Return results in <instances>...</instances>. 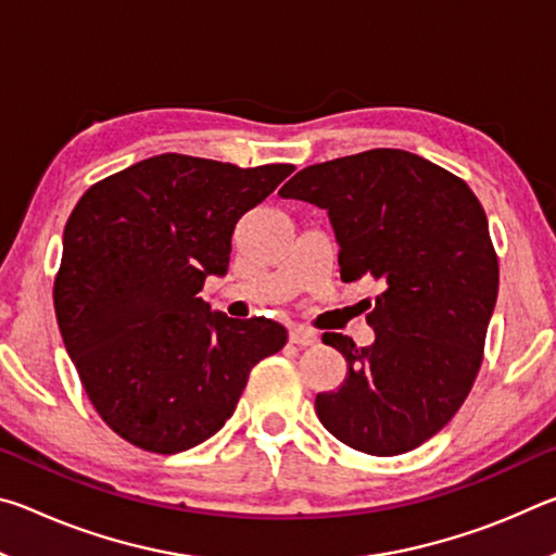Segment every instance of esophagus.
Here are the masks:
<instances>
[{
    "mask_svg": "<svg viewBox=\"0 0 556 556\" xmlns=\"http://www.w3.org/2000/svg\"><path fill=\"white\" fill-rule=\"evenodd\" d=\"M289 341L299 345V348H308V345L318 343V336L312 331V328L296 326V328H291V331H289Z\"/></svg>",
    "mask_w": 556,
    "mask_h": 556,
    "instance_id": "1",
    "label": "esophagus"
}]
</instances>
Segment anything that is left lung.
Wrapping results in <instances>:
<instances>
[{
	"mask_svg": "<svg viewBox=\"0 0 556 556\" xmlns=\"http://www.w3.org/2000/svg\"><path fill=\"white\" fill-rule=\"evenodd\" d=\"M279 195L328 213L343 281L382 287L365 316L370 345L324 333L348 372L316 394L318 419L365 454L417 448L448 425L483 361L497 299L483 205L458 176L402 149L306 166Z\"/></svg>",
	"mask_w": 556,
	"mask_h": 556,
	"instance_id": "8db88e82",
	"label": "left lung"
}]
</instances>
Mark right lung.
<instances>
[{
	"mask_svg": "<svg viewBox=\"0 0 556 556\" xmlns=\"http://www.w3.org/2000/svg\"><path fill=\"white\" fill-rule=\"evenodd\" d=\"M291 172L159 154L102 178L73 208L55 318L92 407L129 444H203L232 417L250 370L285 348L281 324L230 318L199 294L228 271L238 220Z\"/></svg>",
	"mask_w": 556,
	"mask_h": 556,
	"instance_id": "obj_1",
	"label": "right lung"
}]
</instances>
